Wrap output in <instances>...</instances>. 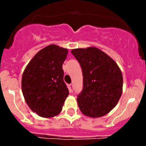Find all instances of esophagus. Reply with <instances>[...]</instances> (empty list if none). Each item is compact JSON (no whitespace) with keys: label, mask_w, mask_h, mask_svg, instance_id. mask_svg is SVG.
Segmentation results:
<instances>
[{"label":"esophagus","mask_w":146,"mask_h":146,"mask_svg":"<svg viewBox=\"0 0 146 146\" xmlns=\"http://www.w3.org/2000/svg\"><path fill=\"white\" fill-rule=\"evenodd\" d=\"M68 88H69V91H70V92H73V84H70L68 86Z\"/></svg>","instance_id":"obj_1"}]
</instances>
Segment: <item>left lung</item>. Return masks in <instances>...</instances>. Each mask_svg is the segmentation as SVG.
Masks as SVG:
<instances>
[{"label": "left lung", "instance_id": "1", "mask_svg": "<svg viewBox=\"0 0 146 146\" xmlns=\"http://www.w3.org/2000/svg\"><path fill=\"white\" fill-rule=\"evenodd\" d=\"M82 68L83 89L77 102L84 115L98 118L115 107L123 90V76L117 63L95 46L74 48Z\"/></svg>", "mask_w": 146, "mask_h": 146}]
</instances>
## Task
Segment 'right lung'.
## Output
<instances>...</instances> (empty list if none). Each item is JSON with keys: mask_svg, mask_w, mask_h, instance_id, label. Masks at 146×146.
<instances>
[{"mask_svg": "<svg viewBox=\"0 0 146 146\" xmlns=\"http://www.w3.org/2000/svg\"><path fill=\"white\" fill-rule=\"evenodd\" d=\"M68 52L67 48L57 45L47 46L36 53L23 72V96L31 110L39 117L58 115L69 95L62 69Z\"/></svg>", "mask_w": 146, "mask_h": 146, "instance_id": "right-lung-1", "label": "right lung"}]
</instances>
